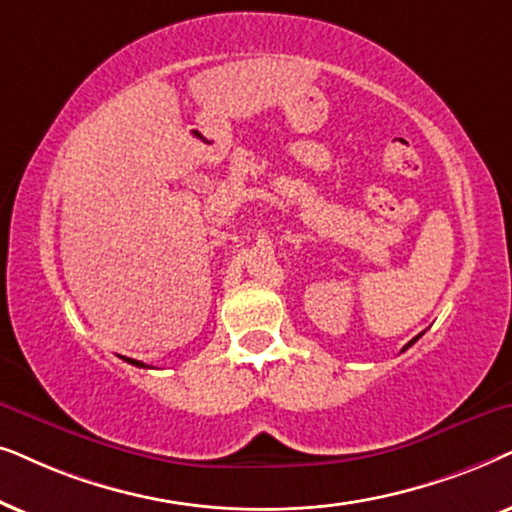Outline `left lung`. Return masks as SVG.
I'll return each mask as SVG.
<instances>
[{"instance_id":"1","label":"left lung","mask_w":512,"mask_h":512,"mask_svg":"<svg viewBox=\"0 0 512 512\" xmlns=\"http://www.w3.org/2000/svg\"><path fill=\"white\" fill-rule=\"evenodd\" d=\"M417 339H419V337H414V339H412V342H410V344H407V346H405V349H410V346H412V344H414V342H417ZM405 349H403V351H405Z\"/></svg>"}]
</instances>
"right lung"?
<instances>
[{
  "mask_svg": "<svg viewBox=\"0 0 512 512\" xmlns=\"http://www.w3.org/2000/svg\"><path fill=\"white\" fill-rule=\"evenodd\" d=\"M128 360V363H131V365H135V367H147L145 363H140V360H133V358H126Z\"/></svg>",
  "mask_w": 512,
  "mask_h": 512,
  "instance_id": "obj_1",
  "label": "right lung"
}]
</instances>
